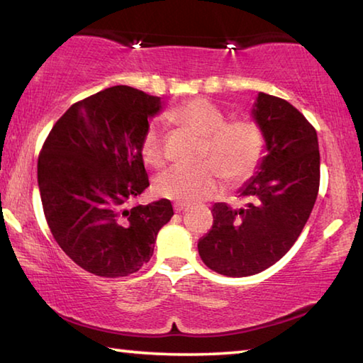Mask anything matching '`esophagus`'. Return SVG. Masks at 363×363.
<instances>
[{
	"label": "esophagus",
	"mask_w": 363,
	"mask_h": 363,
	"mask_svg": "<svg viewBox=\"0 0 363 363\" xmlns=\"http://www.w3.org/2000/svg\"><path fill=\"white\" fill-rule=\"evenodd\" d=\"M189 210V205H182V203H174V211L176 213H184V211H187Z\"/></svg>",
	"instance_id": "34e87169"
}]
</instances>
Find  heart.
<instances>
[{"label": "heart", "mask_w": 363, "mask_h": 363, "mask_svg": "<svg viewBox=\"0 0 363 363\" xmlns=\"http://www.w3.org/2000/svg\"><path fill=\"white\" fill-rule=\"evenodd\" d=\"M169 118L205 138L201 160L208 162L192 168L174 164L158 174L153 190L162 199L182 205L199 203L223 187V176L229 182H242L255 173L261 162L264 134L253 120L227 121L223 110L205 99L187 102ZM140 152L150 167L163 163V136L158 125L147 130Z\"/></svg>", "instance_id": "1"}]
</instances>
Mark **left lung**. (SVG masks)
Wrapping results in <instances>:
<instances>
[{
    "instance_id": "1",
    "label": "left lung",
    "mask_w": 363,
    "mask_h": 363,
    "mask_svg": "<svg viewBox=\"0 0 363 363\" xmlns=\"http://www.w3.org/2000/svg\"><path fill=\"white\" fill-rule=\"evenodd\" d=\"M251 116L264 134V157L238 189L247 205L214 203L213 227L199 240L201 261L227 277L259 274L284 257L303 232L320 184L317 133L298 108L259 93Z\"/></svg>"
}]
</instances>
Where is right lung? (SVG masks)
Instances as JSON below:
<instances>
[{
	"instance_id": "add662e5",
	"label": "right lung",
	"mask_w": 363,
	"mask_h": 363,
	"mask_svg": "<svg viewBox=\"0 0 363 363\" xmlns=\"http://www.w3.org/2000/svg\"><path fill=\"white\" fill-rule=\"evenodd\" d=\"M160 97L112 86L60 116L38 157L43 211L52 237L79 267L126 277L153 255L171 201L126 208L149 187L140 145Z\"/></svg>"
}]
</instances>
